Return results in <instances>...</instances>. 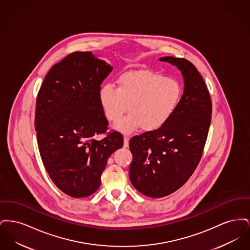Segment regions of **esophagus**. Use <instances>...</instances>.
Here are the masks:
<instances>
[{
    "label": "esophagus",
    "mask_w": 250,
    "mask_h": 250,
    "mask_svg": "<svg viewBox=\"0 0 250 250\" xmlns=\"http://www.w3.org/2000/svg\"><path fill=\"white\" fill-rule=\"evenodd\" d=\"M128 142H129V136L125 135V137H124V146L125 147H128Z\"/></svg>",
    "instance_id": "esophagus-1"
}]
</instances>
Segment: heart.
Listing matches in <instances>:
<instances>
[{"label": "heart", "mask_w": 250, "mask_h": 250, "mask_svg": "<svg viewBox=\"0 0 250 250\" xmlns=\"http://www.w3.org/2000/svg\"><path fill=\"white\" fill-rule=\"evenodd\" d=\"M183 89L178 81L150 71H133L122 75L118 88L106 84L99 90L98 98L103 114L110 123L120 121L117 127L131 132L139 125L145 131L163 126L178 107Z\"/></svg>", "instance_id": "heart-1"}]
</instances>
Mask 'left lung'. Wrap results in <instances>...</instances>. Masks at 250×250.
Here are the masks:
<instances>
[{"label": "left lung", "mask_w": 250, "mask_h": 250, "mask_svg": "<svg viewBox=\"0 0 250 250\" xmlns=\"http://www.w3.org/2000/svg\"><path fill=\"white\" fill-rule=\"evenodd\" d=\"M160 61L176 65L185 92L171 118L158 129L132 137L133 187L151 198H162L183 187L199 165L212 118V100L202 75L184 58Z\"/></svg>", "instance_id": "obj_1"}]
</instances>
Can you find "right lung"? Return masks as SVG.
<instances>
[{
    "mask_svg": "<svg viewBox=\"0 0 250 250\" xmlns=\"http://www.w3.org/2000/svg\"><path fill=\"white\" fill-rule=\"evenodd\" d=\"M112 67L91 51H75L48 71L36 97L35 127L42 162L66 195L84 198L98 189L109 155L124 136L107 131L98 94ZM105 134L100 141L95 138Z\"/></svg>",
    "mask_w": 250,
    "mask_h": 250,
    "instance_id": "obj_1",
    "label": "right lung"
}]
</instances>
